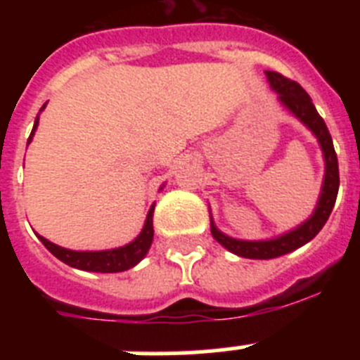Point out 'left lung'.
Instances as JSON below:
<instances>
[{
	"label": "left lung",
	"mask_w": 360,
	"mask_h": 360,
	"mask_svg": "<svg viewBox=\"0 0 360 360\" xmlns=\"http://www.w3.org/2000/svg\"><path fill=\"white\" fill-rule=\"evenodd\" d=\"M266 77H269L270 86L279 94V101H281L299 120H303L308 128L316 133L317 139H319V144L324 153V160H326V174H324L323 193H321L319 203H317V209L316 212H314V216H311L308 221H304L301 227L294 229L292 232L283 234V236L276 238V240H234V238H229L225 236V234H221L211 221V232L218 243L224 245L225 249H229L231 252L238 254V256L241 257H250V259H272V257L292 252V250L299 249V247H303L304 243H308L311 238H316L317 232L323 229V225L326 224V219L330 218V212H332L333 205H335L337 191H339V164H337V153L335 149H333L332 135H330L323 117L317 113L316 106L311 103L310 95L301 88V84H297V82L292 81V79L285 77L281 73L266 72Z\"/></svg>",
	"instance_id": "1"
}]
</instances>
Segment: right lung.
I'll return each mask as SVG.
<instances>
[{
	"label": "right lung",
	"mask_w": 360,
	"mask_h": 360,
	"mask_svg": "<svg viewBox=\"0 0 360 360\" xmlns=\"http://www.w3.org/2000/svg\"><path fill=\"white\" fill-rule=\"evenodd\" d=\"M44 106H46V103L43 104V108ZM43 108H41V110H43ZM37 122H39V119L36 117V122H34V128H32L30 136H28V142L32 141V135L36 131ZM153 211H155V205H151V209H149L141 236L136 238L135 241H131V243L120 247V249L98 250V252H77V250H68L63 249V247H57L52 241L44 240L43 236H39V240L43 241L44 247H46L57 259H61L63 263L73 266V269L90 270V272H122V270L131 269V266H135L136 263L141 262L142 257L146 256V252L149 250V247H151Z\"/></svg>",
	"instance_id": "1"
}]
</instances>
